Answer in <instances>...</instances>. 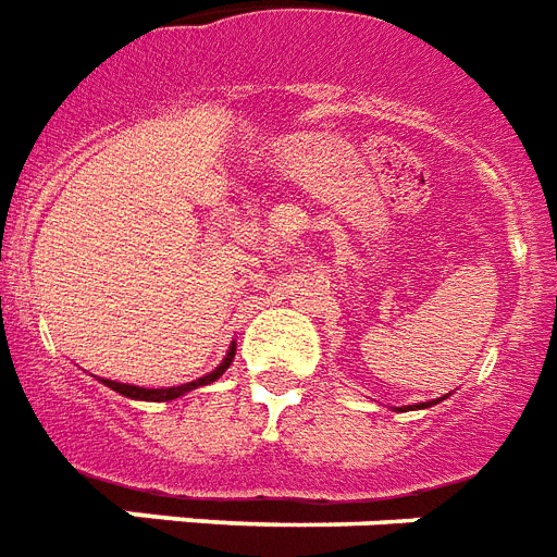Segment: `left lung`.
Instances as JSON below:
<instances>
[{
  "mask_svg": "<svg viewBox=\"0 0 557 557\" xmlns=\"http://www.w3.org/2000/svg\"><path fill=\"white\" fill-rule=\"evenodd\" d=\"M420 408H425V403H422V405H420Z\"/></svg>",
  "mask_w": 557,
  "mask_h": 557,
  "instance_id": "1",
  "label": "left lung"
}]
</instances>
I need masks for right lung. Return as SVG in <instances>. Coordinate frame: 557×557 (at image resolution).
I'll return each instance as SVG.
<instances>
[{
  "instance_id": "right-lung-1",
  "label": "right lung",
  "mask_w": 557,
  "mask_h": 557,
  "mask_svg": "<svg viewBox=\"0 0 557 557\" xmlns=\"http://www.w3.org/2000/svg\"><path fill=\"white\" fill-rule=\"evenodd\" d=\"M235 356V348H230V354H226V359L221 364H218L215 371L207 373V376H201V380L195 382H186V385H177V388H137V385H123V382H111V380H102L106 385H109L111 391H117V394H123V397H132V399H149V403H169V399L181 397V394H186V391L193 388H201V385H209V382H215L221 373L230 368V362H233Z\"/></svg>"
}]
</instances>
